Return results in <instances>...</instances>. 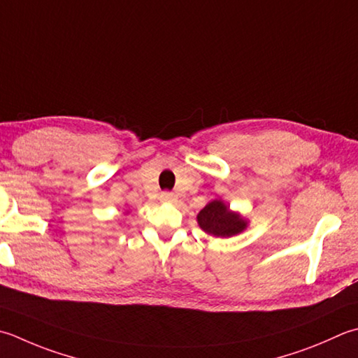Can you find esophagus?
Segmentation results:
<instances>
[{"label":"esophagus","instance_id":"34e87169","mask_svg":"<svg viewBox=\"0 0 358 358\" xmlns=\"http://www.w3.org/2000/svg\"><path fill=\"white\" fill-rule=\"evenodd\" d=\"M159 199L163 200V201H175L177 200V195H175L173 192H169V191H164V192H161V195H159Z\"/></svg>","mask_w":358,"mask_h":358}]
</instances>
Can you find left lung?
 I'll return each mask as SVG.
<instances>
[{
	"mask_svg": "<svg viewBox=\"0 0 358 358\" xmlns=\"http://www.w3.org/2000/svg\"><path fill=\"white\" fill-rule=\"evenodd\" d=\"M200 228L215 237H229L239 234L247 227L239 214L231 213L220 200H214L201 209L197 215Z\"/></svg>",
	"mask_w": 358,
	"mask_h": 358,
	"instance_id": "1",
	"label": "left lung"
}]
</instances>
